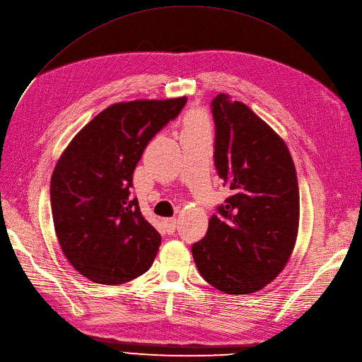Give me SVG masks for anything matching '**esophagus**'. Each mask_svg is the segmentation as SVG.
Returning a JSON list of instances; mask_svg holds the SVG:
<instances>
[{"label":"esophagus","instance_id":"obj_1","mask_svg":"<svg viewBox=\"0 0 362 362\" xmlns=\"http://www.w3.org/2000/svg\"><path fill=\"white\" fill-rule=\"evenodd\" d=\"M163 225L165 228V230L168 233H173L176 229V218L175 217H170V218H163Z\"/></svg>","mask_w":362,"mask_h":362}]
</instances>
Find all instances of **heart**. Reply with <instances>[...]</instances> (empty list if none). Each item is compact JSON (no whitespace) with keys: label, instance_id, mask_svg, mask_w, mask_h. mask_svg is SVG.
I'll return each mask as SVG.
<instances>
[{"label":"heart","instance_id":"1","mask_svg":"<svg viewBox=\"0 0 362 362\" xmlns=\"http://www.w3.org/2000/svg\"><path fill=\"white\" fill-rule=\"evenodd\" d=\"M198 129H207V118L202 112L195 111L185 118V132Z\"/></svg>","mask_w":362,"mask_h":362}]
</instances>
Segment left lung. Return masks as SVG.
Masks as SVG:
<instances>
[{"instance_id":"1","label":"left lung","mask_w":362,"mask_h":362,"mask_svg":"<svg viewBox=\"0 0 362 362\" xmlns=\"http://www.w3.org/2000/svg\"><path fill=\"white\" fill-rule=\"evenodd\" d=\"M214 164L233 192L192 245L201 276L228 294H250L274 281L293 253L300 216L290 151L243 102L217 94Z\"/></svg>"}]
</instances>
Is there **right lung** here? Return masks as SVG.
Returning <instances> with one entry per match:
<instances>
[{"label":"right lung","instance_id":"add662e5","mask_svg":"<svg viewBox=\"0 0 362 362\" xmlns=\"http://www.w3.org/2000/svg\"><path fill=\"white\" fill-rule=\"evenodd\" d=\"M186 100L114 103L60 155L50 182L54 230L68 262L90 281L124 284L152 266L161 235L132 197L133 173L149 140Z\"/></svg>","mask_w":362,"mask_h":362}]
</instances>
